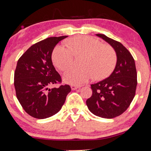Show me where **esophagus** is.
<instances>
[{
  "instance_id": "34e87169",
  "label": "esophagus",
  "mask_w": 151,
  "mask_h": 151,
  "mask_svg": "<svg viewBox=\"0 0 151 151\" xmlns=\"http://www.w3.org/2000/svg\"><path fill=\"white\" fill-rule=\"evenodd\" d=\"M80 87L79 86H74V85H72L71 86V89L72 90H77L78 88H79Z\"/></svg>"
}]
</instances>
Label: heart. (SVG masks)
<instances>
[{"label": "heart", "mask_w": 151, "mask_h": 151, "mask_svg": "<svg viewBox=\"0 0 151 151\" xmlns=\"http://www.w3.org/2000/svg\"><path fill=\"white\" fill-rule=\"evenodd\" d=\"M68 45H60L52 52V61L61 70L72 65L74 55H83L79 68H72L63 74L66 83L80 86L94 77L101 79L108 77L116 62L115 52L111 47L103 45L94 38L81 36L70 39Z\"/></svg>", "instance_id": "heart-1"}]
</instances>
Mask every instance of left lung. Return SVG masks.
<instances>
[{"label": "left lung", "mask_w": 151, "mask_h": 151, "mask_svg": "<svg viewBox=\"0 0 151 151\" xmlns=\"http://www.w3.org/2000/svg\"><path fill=\"white\" fill-rule=\"evenodd\" d=\"M96 36L112 46L116 53V63L109 77L92 84V94L86 104L94 115L112 119L124 113L135 95L137 84L135 63L130 52L121 43L101 34Z\"/></svg>", "instance_id": "obj_1"}]
</instances>
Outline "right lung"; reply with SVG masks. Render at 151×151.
<instances>
[{"label":"right lung","mask_w":151,"mask_h":151,"mask_svg":"<svg viewBox=\"0 0 151 151\" xmlns=\"http://www.w3.org/2000/svg\"><path fill=\"white\" fill-rule=\"evenodd\" d=\"M66 37H50L34 44L17 62L14 72L17 97L25 111L37 119H45L57 114L71 91L68 85L50 88L61 81L52 64V51Z\"/></svg>","instance_id":"right-lung-1"}]
</instances>
